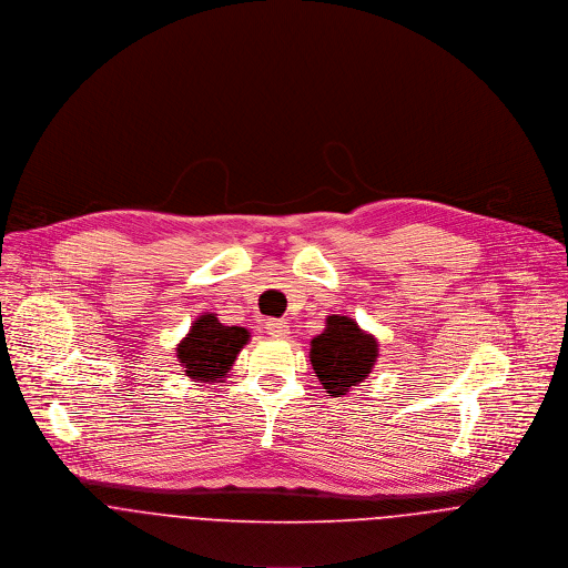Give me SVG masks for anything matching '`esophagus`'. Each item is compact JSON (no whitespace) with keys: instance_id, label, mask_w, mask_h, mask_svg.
Listing matches in <instances>:
<instances>
[{"instance_id":"34e87169","label":"esophagus","mask_w":568,"mask_h":568,"mask_svg":"<svg viewBox=\"0 0 568 568\" xmlns=\"http://www.w3.org/2000/svg\"><path fill=\"white\" fill-rule=\"evenodd\" d=\"M266 332L275 338H284L288 334V325L286 322H280V320H268L266 322Z\"/></svg>"}]
</instances>
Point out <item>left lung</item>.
Listing matches in <instances>:
<instances>
[{"instance_id":"obj_1","label":"left lung","mask_w":568,"mask_h":568,"mask_svg":"<svg viewBox=\"0 0 568 568\" xmlns=\"http://www.w3.org/2000/svg\"><path fill=\"white\" fill-rule=\"evenodd\" d=\"M378 358V338L352 317L329 315L322 334L311 341L313 369L332 398H343L361 385Z\"/></svg>"}]
</instances>
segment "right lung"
Listing matches in <instances>:
<instances>
[{"mask_svg":"<svg viewBox=\"0 0 568 568\" xmlns=\"http://www.w3.org/2000/svg\"><path fill=\"white\" fill-rule=\"evenodd\" d=\"M251 332L241 325H225L214 313H203L176 343V358L192 383H223L234 367Z\"/></svg>","mask_w":568,"mask_h":568,"instance_id":"1","label":"right lung"}]
</instances>
